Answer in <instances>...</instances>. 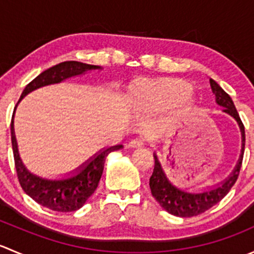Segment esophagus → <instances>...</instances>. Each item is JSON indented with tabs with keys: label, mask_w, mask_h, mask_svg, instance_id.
<instances>
[{
	"label": "esophagus",
	"mask_w": 254,
	"mask_h": 254,
	"mask_svg": "<svg viewBox=\"0 0 254 254\" xmlns=\"http://www.w3.org/2000/svg\"><path fill=\"white\" fill-rule=\"evenodd\" d=\"M129 146L131 148H139V147H142L143 146V141L140 139H132L131 141L129 142Z\"/></svg>",
	"instance_id": "1"
}]
</instances>
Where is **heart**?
Listing matches in <instances>:
<instances>
[{"instance_id": "1", "label": "heart", "mask_w": 254, "mask_h": 254, "mask_svg": "<svg viewBox=\"0 0 254 254\" xmlns=\"http://www.w3.org/2000/svg\"><path fill=\"white\" fill-rule=\"evenodd\" d=\"M127 103L139 114H155L166 111L167 127H176L193 114L199 98L190 83L181 78H156L130 84Z\"/></svg>"}]
</instances>
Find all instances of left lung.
<instances>
[{
    "label": "left lung",
    "instance_id": "1",
    "mask_svg": "<svg viewBox=\"0 0 254 254\" xmlns=\"http://www.w3.org/2000/svg\"><path fill=\"white\" fill-rule=\"evenodd\" d=\"M210 86H211L212 93L215 94V102H216L217 106L221 107L225 114L234 118L238 124V127H240L241 140H242L240 157H238V161L232 172L224 181L219 182L214 186H207L205 188L191 189L190 190L188 188H179L170 181L160 160H158L157 153L153 152L155 168H153L152 176L150 177L151 193L166 211L175 215V216H196V215L206 211L215 204L219 203L229 193L232 186L236 183L241 165H242L243 151H245V127L241 122L240 115H238L231 97L212 78H210Z\"/></svg>",
    "mask_w": 254,
    "mask_h": 254
}]
</instances>
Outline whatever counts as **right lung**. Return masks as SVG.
<instances>
[{
	"label": "right lung",
	"instance_id": "add662e5",
	"mask_svg": "<svg viewBox=\"0 0 254 254\" xmlns=\"http://www.w3.org/2000/svg\"><path fill=\"white\" fill-rule=\"evenodd\" d=\"M102 70L101 66L88 65V64L78 63V61H64L53 67L48 68L33 79L30 83L25 86L19 103L27 94L40 87L49 84L61 83L65 79L84 75L88 71ZM17 103V106H18ZM16 106V108H17ZM14 108V112H16ZM14 113L11 123V139L12 148H13L14 165H16L17 176L25 194L30 196L33 200L37 201L42 206L54 210V211L68 212L76 211L83 206L87 199L94 193L103 173L104 162L109 153L123 148V145L111 146V147L102 148L94 156L82 163L79 167L73 170L67 175L59 177V178H47V177L38 176L27 168L20 158L18 151V143L14 134Z\"/></svg>",
	"mask_w": 254,
	"mask_h": 254
}]
</instances>
